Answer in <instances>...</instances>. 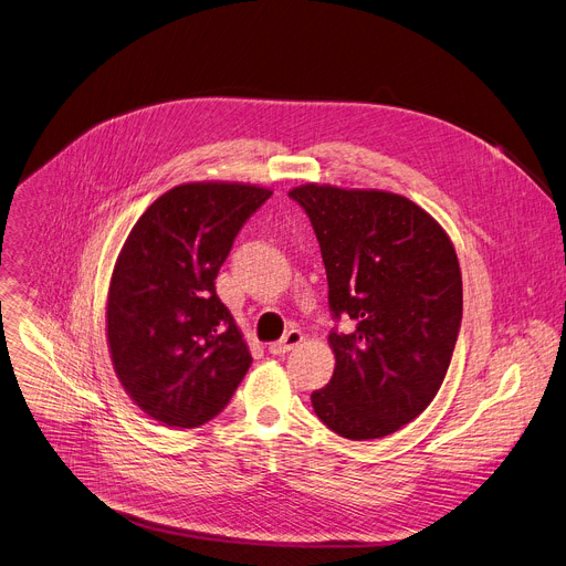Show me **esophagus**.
Here are the masks:
<instances>
[{
    "instance_id": "obj_1",
    "label": "esophagus",
    "mask_w": 566,
    "mask_h": 566,
    "mask_svg": "<svg viewBox=\"0 0 566 566\" xmlns=\"http://www.w3.org/2000/svg\"><path fill=\"white\" fill-rule=\"evenodd\" d=\"M302 332H297V329H291V332H286L280 340H275V343H271V347H269V352L271 354H286V352H291L293 347H297L300 343H302Z\"/></svg>"
}]
</instances>
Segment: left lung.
I'll return each mask as SVG.
<instances>
[{"mask_svg": "<svg viewBox=\"0 0 566 566\" xmlns=\"http://www.w3.org/2000/svg\"><path fill=\"white\" fill-rule=\"evenodd\" d=\"M289 196L310 217L329 284L336 368L312 392L316 416L349 440L416 420L438 395L462 321V277L444 230L390 191L302 185Z\"/></svg>", "mask_w": 566, "mask_h": 566, "instance_id": "left-lung-1", "label": "left lung"}]
</instances>
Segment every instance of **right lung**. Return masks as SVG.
<instances>
[{
    "label": "right lung",
    "instance_id": "obj_1",
    "mask_svg": "<svg viewBox=\"0 0 566 566\" xmlns=\"http://www.w3.org/2000/svg\"><path fill=\"white\" fill-rule=\"evenodd\" d=\"M271 193L239 182L178 185L130 230L111 280L108 345L124 390L148 418L200 427L245 377L252 356L214 280Z\"/></svg>",
    "mask_w": 566,
    "mask_h": 566
}]
</instances>
